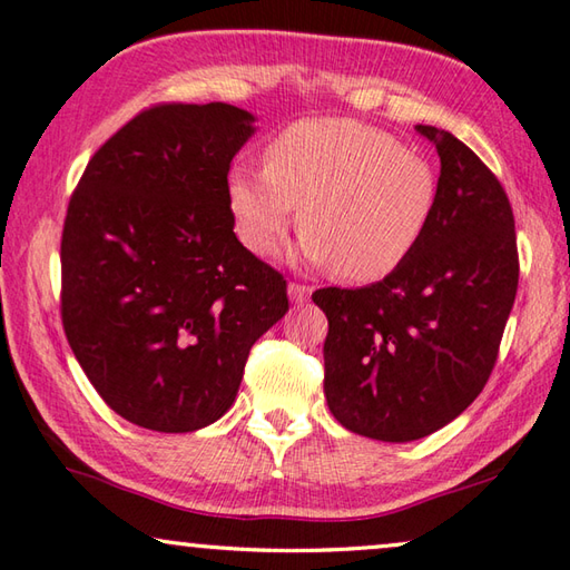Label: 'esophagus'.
<instances>
[{
	"instance_id": "obj_1",
	"label": "esophagus",
	"mask_w": 570,
	"mask_h": 570,
	"mask_svg": "<svg viewBox=\"0 0 570 570\" xmlns=\"http://www.w3.org/2000/svg\"><path fill=\"white\" fill-rule=\"evenodd\" d=\"M308 296H312V286L308 284H288V298H292L294 304H306Z\"/></svg>"
}]
</instances>
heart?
Masks as SVG:
<instances>
[{"instance_id": "obj_1", "label": "heart", "mask_w": 570, "mask_h": 570, "mask_svg": "<svg viewBox=\"0 0 570 570\" xmlns=\"http://www.w3.org/2000/svg\"><path fill=\"white\" fill-rule=\"evenodd\" d=\"M264 171L236 169L229 206L258 256L286 239L298 206L302 254L348 282H379L409 262L439 204V179L416 151L354 119H304L262 151Z\"/></svg>"}]
</instances>
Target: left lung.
I'll return each mask as SVG.
<instances>
[{"instance_id":"8db88e82","label":"left lung","mask_w":570,"mask_h":570,"mask_svg":"<svg viewBox=\"0 0 570 570\" xmlns=\"http://www.w3.org/2000/svg\"><path fill=\"white\" fill-rule=\"evenodd\" d=\"M441 157L439 204L409 262L364 288H316L324 393L358 436L416 441L483 391L519 288L513 209L501 181L453 134L419 124Z\"/></svg>"}]
</instances>
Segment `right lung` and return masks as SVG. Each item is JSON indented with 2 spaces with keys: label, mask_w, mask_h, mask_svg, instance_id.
I'll return each mask as SVG.
<instances>
[{
  "label": "right lung",
  "mask_w": 570,
  "mask_h": 570,
  "mask_svg": "<svg viewBox=\"0 0 570 570\" xmlns=\"http://www.w3.org/2000/svg\"><path fill=\"white\" fill-rule=\"evenodd\" d=\"M239 107L154 105L111 134L71 191L61 324L111 411L189 433L222 419L254 341L288 312L286 278L236 239Z\"/></svg>",
  "instance_id": "1"
}]
</instances>
